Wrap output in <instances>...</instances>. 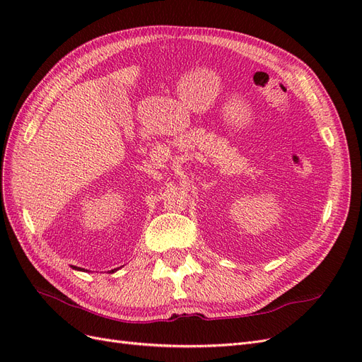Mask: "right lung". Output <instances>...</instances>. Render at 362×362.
<instances>
[{
	"label": "right lung",
	"mask_w": 362,
	"mask_h": 362,
	"mask_svg": "<svg viewBox=\"0 0 362 362\" xmlns=\"http://www.w3.org/2000/svg\"><path fill=\"white\" fill-rule=\"evenodd\" d=\"M74 269H75V270H84V269H81V267H74ZM86 272H87V270H86ZM113 272H116V269L112 270V273H113Z\"/></svg>",
	"instance_id": "1"
}]
</instances>
